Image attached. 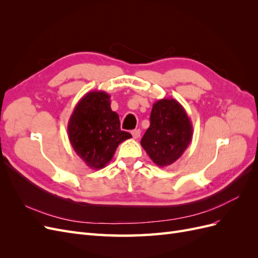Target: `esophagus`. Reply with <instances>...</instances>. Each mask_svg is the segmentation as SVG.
Returning a JSON list of instances; mask_svg holds the SVG:
<instances>
[{"instance_id":"obj_1","label":"esophagus","mask_w":258,"mask_h":258,"mask_svg":"<svg viewBox=\"0 0 258 258\" xmlns=\"http://www.w3.org/2000/svg\"><path fill=\"white\" fill-rule=\"evenodd\" d=\"M131 135H132V137H134V139H139L140 138V136H141V130L140 129H135V130H132V132H131Z\"/></svg>"}]
</instances>
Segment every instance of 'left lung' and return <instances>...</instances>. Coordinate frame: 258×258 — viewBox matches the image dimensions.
Returning a JSON list of instances; mask_svg holds the SVG:
<instances>
[{"label": "left lung", "mask_w": 258, "mask_h": 258, "mask_svg": "<svg viewBox=\"0 0 258 258\" xmlns=\"http://www.w3.org/2000/svg\"><path fill=\"white\" fill-rule=\"evenodd\" d=\"M192 123L175 99H160L153 104L151 124L141 145L155 165L168 167L176 161L192 139Z\"/></svg>", "instance_id": "1"}]
</instances>
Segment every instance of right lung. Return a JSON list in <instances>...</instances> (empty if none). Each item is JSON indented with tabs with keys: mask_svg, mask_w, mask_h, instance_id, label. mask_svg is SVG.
Returning <instances> with one entry per match:
<instances>
[{
	"mask_svg": "<svg viewBox=\"0 0 258 258\" xmlns=\"http://www.w3.org/2000/svg\"><path fill=\"white\" fill-rule=\"evenodd\" d=\"M110 95L93 90L86 93L73 110L68 136L74 152L90 169L104 168L118 145L132 138L120 130L119 116L111 108Z\"/></svg>",
	"mask_w": 258,
	"mask_h": 258,
	"instance_id": "right-lung-1",
	"label": "right lung"
}]
</instances>
